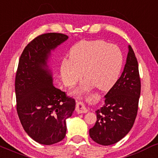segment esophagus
I'll use <instances>...</instances> for the list:
<instances>
[{
	"label": "esophagus",
	"instance_id": "34e87169",
	"mask_svg": "<svg viewBox=\"0 0 158 158\" xmlns=\"http://www.w3.org/2000/svg\"><path fill=\"white\" fill-rule=\"evenodd\" d=\"M76 111L77 113H86L89 111V110L86 107L84 104L83 102H77L76 104Z\"/></svg>",
	"mask_w": 158,
	"mask_h": 158
}]
</instances>
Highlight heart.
Listing matches in <instances>:
<instances>
[{
	"label": "heart",
	"instance_id": "b5f03b06",
	"mask_svg": "<svg viewBox=\"0 0 158 158\" xmlns=\"http://www.w3.org/2000/svg\"><path fill=\"white\" fill-rule=\"evenodd\" d=\"M69 59L62 61L60 77L65 86L86 79L82 86L73 91L75 95L96 86L102 91L116 84L122 67V54L117 46L103 40H81L69 49Z\"/></svg>",
	"mask_w": 158,
	"mask_h": 158
}]
</instances>
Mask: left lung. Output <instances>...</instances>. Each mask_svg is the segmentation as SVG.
<instances>
[{"mask_svg": "<svg viewBox=\"0 0 158 158\" xmlns=\"http://www.w3.org/2000/svg\"><path fill=\"white\" fill-rule=\"evenodd\" d=\"M140 89L137 60L131 46L128 45L121 76L104 96V105L95 110L97 121L89 129L93 141L102 146H110L128 134L137 113Z\"/></svg>", "mask_w": 158, "mask_h": 158, "instance_id": "left-lung-1", "label": "left lung"}]
</instances>
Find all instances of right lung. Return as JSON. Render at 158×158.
Segmentation results:
<instances>
[{"label": "right lung", "mask_w": 158, "mask_h": 158, "mask_svg": "<svg viewBox=\"0 0 158 158\" xmlns=\"http://www.w3.org/2000/svg\"><path fill=\"white\" fill-rule=\"evenodd\" d=\"M68 39L62 33L40 35L26 46L19 59L15 82L17 113L25 132L42 145L64 139L66 119L75 109V100L54 86L49 65L51 51Z\"/></svg>", "instance_id": "add662e5"}]
</instances>
